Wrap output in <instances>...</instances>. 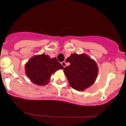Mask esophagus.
I'll return each instance as SVG.
<instances>
[{
	"label": "esophagus",
	"instance_id": "obj_1",
	"mask_svg": "<svg viewBox=\"0 0 126 126\" xmlns=\"http://www.w3.org/2000/svg\"><path fill=\"white\" fill-rule=\"evenodd\" d=\"M62 66L64 67H64H66V63L65 62H62Z\"/></svg>",
	"mask_w": 126,
	"mask_h": 126
}]
</instances>
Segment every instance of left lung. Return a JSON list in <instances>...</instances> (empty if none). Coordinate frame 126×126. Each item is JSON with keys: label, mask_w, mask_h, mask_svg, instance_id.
I'll return each mask as SVG.
<instances>
[{"label": "left lung", "mask_w": 126, "mask_h": 126, "mask_svg": "<svg viewBox=\"0 0 126 126\" xmlns=\"http://www.w3.org/2000/svg\"><path fill=\"white\" fill-rule=\"evenodd\" d=\"M66 60L70 65L66 66L63 71L72 88L83 91L94 83L98 73L94 60L84 54H71Z\"/></svg>", "instance_id": "obj_1"}]
</instances>
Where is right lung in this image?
I'll return each mask as SVG.
<instances>
[{
    "label": "right lung",
    "mask_w": 126,
    "mask_h": 126,
    "mask_svg": "<svg viewBox=\"0 0 126 126\" xmlns=\"http://www.w3.org/2000/svg\"><path fill=\"white\" fill-rule=\"evenodd\" d=\"M63 68L55 57L50 58L44 54L32 57L25 66L27 76L33 83L39 86L47 84L51 75Z\"/></svg>",
    "instance_id": "1"
}]
</instances>
